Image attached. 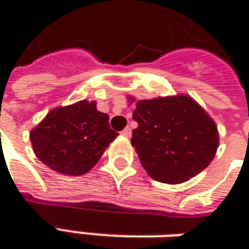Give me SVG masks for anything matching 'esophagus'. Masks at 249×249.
Listing matches in <instances>:
<instances>
[{
	"label": "esophagus",
	"mask_w": 249,
	"mask_h": 249,
	"mask_svg": "<svg viewBox=\"0 0 249 249\" xmlns=\"http://www.w3.org/2000/svg\"><path fill=\"white\" fill-rule=\"evenodd\" d=\"M121 135L125 136V137H129V136L132 135V129H130L129 126H126V128H125V129L121 132Z\"/></svg>",
	"instance_id": "34e87169"
}]
</instances>
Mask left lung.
<instances>
[{
    "mask_svg": "<svg viewBox=\"0 0 249 249\" xmlns=\"http://www.w3.org/2000/svg\"><path fill=\"white\" fill-rule=\"evenodd\" d=\"M133 120L139 126L132 133V145L141 165L157 181L184 183L213 160L217 126L191 97L137 101Z\"/></svg>",
    "mask_w": 249,
    "mask_h": 249,
    "instance_id": "obj_1",
    "label": "left lung"
}]
</instances>
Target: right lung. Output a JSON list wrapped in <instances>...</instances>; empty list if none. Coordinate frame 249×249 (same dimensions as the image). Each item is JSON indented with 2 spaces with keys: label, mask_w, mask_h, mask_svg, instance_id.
I'll return each mask as SVG.
<instances>
[{
  "label": "right lung",
  "mask_w": 249,
  "mask_h": 249,
  "mask_svg": "<svg viewBox=\"0 0 249 249\" xmlns=\"http://www.w3.org/2000/svg\"><path fill=\"white\" fill-rule=\"evenodd\" d=\"M117 135L94 101H80L49 112L30 132V141L36 156L51 169L81 176L96 165Z\"/></svg>",
  "instance_id": "right-lung-1"
}]
</instances>
